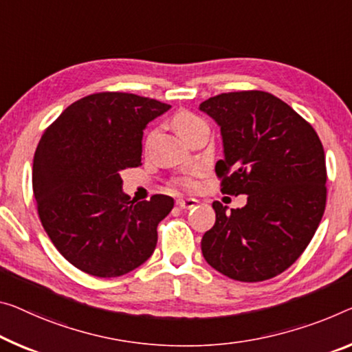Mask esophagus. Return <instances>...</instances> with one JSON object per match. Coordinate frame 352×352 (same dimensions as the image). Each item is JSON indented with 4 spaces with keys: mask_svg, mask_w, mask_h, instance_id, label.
Here are the masks:
<instances>
[{
    "mask_svg": "<svg viewBox=\"0 0 352 352\" xmlns=\"http://www.w3.org/2000/svg\"><path fill=\"white\" fill-rule=\"evenodd\" d=\"M197 199H193V198H179V199H176V206L177 208H181V209H192V208H195L197 206Z\"/></svg>",
    "mask_w": 352,
    "mask_h": 352,
    "instance_id": "34e87169",
    "label": "esophagus"
}]
</instances>
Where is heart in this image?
<instances>
[{"mask_svg": "<svg viewBox=\"0 0 352 352\" xmlns=\"http://www.w3.org/2000/svg\"><path fill=\"white\" fill-rule=\"evenodd\" d=\"M171 124L173 127L176 129V132L179 133L184 140H187L198 127L204 126V121L190 111H177L176 115L173 116ZM151 137H153V133H149V138ZM201 175L203 171L199 168L188 171L186 175L176 177L175 186L184 188V190H195V188L198 187V177Z\"/></svg>", "mask_w": 352, "mask_h": 352, "instance_id": "b5f03b06", "label": "heart"}]
</instances>
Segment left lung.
<instances>
[{
  "label": "left lung",
  "instance_id": "left-lung-1",
  "mask_svg": "<svg viewBox=\"0 0 352 352\" xmlns=\"http://www.w3.org/2000/svg\"><path fill=\"white\" fill-rule=\"evenodd\" d=\"M220 126L225 159L215 164L221 193L247 195L241 209L214 201L204 232L208 264L237 282H263L299 258L322 219L327 170L315 129L282 99L236 91L199 105Z\"/></svg>",
  "mask_w": 352,
  "mask_h": 352
}]
</instances>
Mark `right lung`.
<instances>
[{"mask_svg": "<svg viewBox=\"0 0 352 352\" xmlns=\"http://www.w3.org/2000/svg\"><path fill=\"white\" fill-rule=\"evenodd\" d=\"M168 104L131 93H96L50 124L32 162L37 214L53 245L94 277H120L153 255L171 197L135 201L121 171L142 165L143 129Z\"/></svg>", "mask_w": 352, "mask_h": 352, "instance_id": "right-lung-1", "label": "right lung"}]
</instances>
